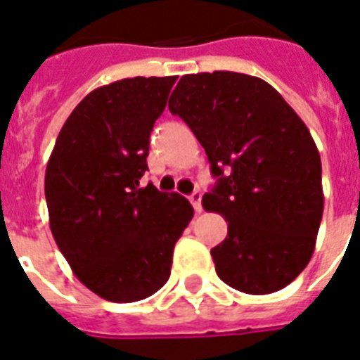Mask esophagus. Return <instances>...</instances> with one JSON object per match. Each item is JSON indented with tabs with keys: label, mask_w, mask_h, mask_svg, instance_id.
Here are the masks:
<instances>
[{
	"label": "esophagus",
	"mask_w": 360,
	"mask_h": 360,
	"mask_svg": "<svg viewBox=\"0 0 360 360\" xmlns=\"http://www.w3.org/2000/svg\"><path fill=\"white\" fill-rule=\"evenodd\" d=\"M190 203H192L195 212H201L203 210V207H201V192H194V194L190 195Z\"/></svg>",
	"instance_id": "obj_1"
}]
</instances>
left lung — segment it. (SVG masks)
Listing matches in <instances>:
<instances>
[{
  "mask_svg": "<svg viewBox=\"0 0 360 360\" xmlns=\"http://www.w3.org/2000/svg\"><path fill=\"white\" fill-rule=\"evenodd\" d=\"M194 131L216 177L203 208L223 214L226 238L210 250L217 276L249 295L280 291L309 264L324 194L309 129L258 77L185 75L168 102Z\"/></svg>",
  "mask_w": 360,
  "mask_h": 360,
  "instance_id": "1",
  "label": "left lung"
}]
</instances>
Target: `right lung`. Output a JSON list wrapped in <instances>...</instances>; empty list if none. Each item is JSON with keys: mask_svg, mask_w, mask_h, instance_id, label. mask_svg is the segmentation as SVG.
<instances>
[{"mask_svg": "<svg viewBox=\"0 0 360 360\" xmlns=\"http://www.w3.org/2000/svg\"><path fill=\"white\" fill-rule=\"evenodd\" d=\"M177 77L124 78L84 98L45 170L54 241L104 300L137 302L168 282L175 241L194 217L183 195L141 188L150 134Z\"/></svg>", "mask_w": 360, "mask_h": 360, "instance_id": "1", "label": "right lung"}]
</instances>
